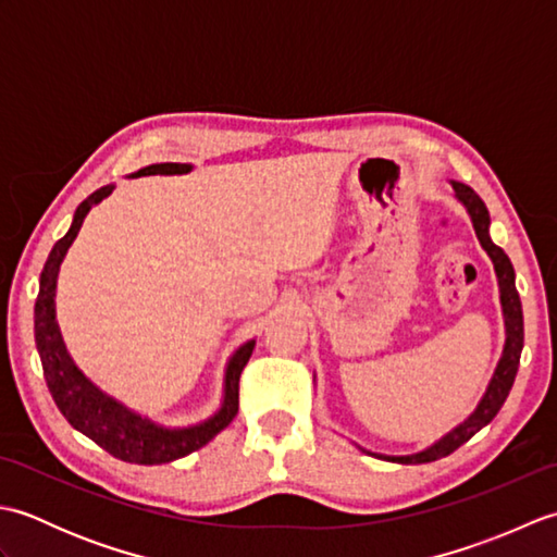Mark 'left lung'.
<instances>
[{
    "instance_id": "8db88e82",
    "label": "left lung",
    "mask_w": 557,
    "mask_h": 557,
    "mask_svg": "<svg viewBox=\"0 0 557 557\" xmlns=\"http://www.w3.org/2000/svg\"><path fill=\"white\" fill-rule=\"evenodd\" d=\"M449 184H453V188H455V198L467 208L471 224H474V232L483 246V251H486L488 258L493 260L495 277H498V289H500L503 318H505V347H503V357H500L498 366H495L486 393H483L476 409L471 411L459 425H455L453 431L445 433L441 441H435L433 445H429L425 449H421V453H413V455L369 453V455H375V457L387 459V461H397V465H423V461H435L441 457H447L449 453H455L459 445H465L471 435L479 433L483 425H488L495 419V413H498L500 407L505 405L507 395H510L515 375L519 369V357H522V347H524V315H522V301H519V294L515 287V268L503 248L495 246L491 239L488 208L471 186L459 184V182H449Z\"/></svg>"
}]
</instances>
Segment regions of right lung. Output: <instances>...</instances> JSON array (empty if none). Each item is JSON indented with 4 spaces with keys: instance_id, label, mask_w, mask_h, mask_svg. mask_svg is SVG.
<instances>
[{
    "instance_id": "1",
    "label": "right lung",
    "mask_w": 557,
    "mask_h": 557,
    "mask_svg": "<svg viewBox=\"0 0 557 557\" xmlns=\"http://www.w3.org/2000/svg\"><path fill=\"white\" fill-rule=\"evenodd\" d=\"M191 170V164L184 162H162L138 170L132 176L188 174ZM112 191L114 184H108L83 200L74 212L69 232L52 246L50 256H47V263L40 272V292L38 299H35V345H38L45 381L47 387H50L54 405L76 431L88 435L90 441H96L116 459L132 461V465H168V461L191 455L208 445L212 437L232 423L236 411H239V377L244 366L251 359L256 339L244 342L230 357L227 369H224L220 409L210 419L184 425V429H168V425L150 421L144 413L128 409L120 399L102 393L90 377H86V373L71 359L64 337L59 333L54 306L57 277L69 246L78 236L83 220Z\"/></svg>"
}]
</instances>
